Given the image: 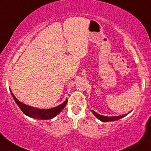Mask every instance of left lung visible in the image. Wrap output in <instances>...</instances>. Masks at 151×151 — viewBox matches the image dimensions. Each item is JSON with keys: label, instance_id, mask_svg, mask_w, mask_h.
<instances>
[{"label": "left lung", "instance_id": "8db88e82", "mask_svg": "<svg viewBox=\"0 0 151 151\" xmlns=\"http://www.w3.org/2000/svg\"><path fill=\"white\" fill-rule=\"evenodd\" d=\"M91 111L93 112V114H94V116H95V117H96L98 119H99L102 122H109V121H117V120H119L122 118L125 117V116H126L127 114H123V115H122V116H105L100 115V114H98L97 112H95V111H93V110H91Z\"/></svg>", "mask_w": 151, "mask_h": 151}]
</instances>
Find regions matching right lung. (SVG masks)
Masks as SVG:
<instances>
[{"instance_id": "right-lung-1", "label": "right lung", "mask_w": 151, "mask_h": 151, "mask_svg": "<svg viewBox=\"0 0 151 151\" xmlns=\"http://www.w3.org/2000/svg\"><path fill=\"white\" fill-rule=\"evenodd\" d=\"M10 92L13 98H14L15 102L17 103V104L20 108V109L22 111L23 113L25 115L29 116L30 118L38 120L52 119L53 118L56 116L58 114H60V112L63 109L66 105L67 102H68V100H65V101L63 103H62L60 105L56 106V107L48 109H44L33 107V106H30L27 105V104H24V103L20 102L19 100H17L16 97L14 96L12 91H11V90Z\"/></svg>"}]
</instances>
